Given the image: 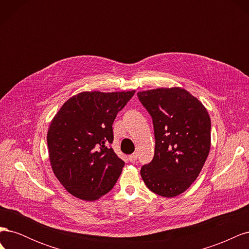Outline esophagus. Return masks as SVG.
<instances>
[{
    "instance_id": "obj_1",
    "label": "esophagus",
    "mask_w": 249,
    "mask_h": 249,
    "mask_svg": "<svg viewBox=\"0 0 249 249\" xmlns=\"http://www.w3.org/2000/svg\"><path fill=\"white\" fill-rule=\"evenodd\" d=\"M129 160H130V162L134 163L135 161L137 160V154H136V153H134V154L130 155V157H129Z\"/></svg>"
}]
</instances>
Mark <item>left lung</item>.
<instances>
[{
  "label": "left lung",
  "instance_id": "1",
  "mask_svg": "<svg viewBox=\"0 0 249 249\" xmlns=\"http://www.w3.org/2000/svg\"><path fill=\"white\" fill-rule=\"evenodd\" d=\"M137 95L153 118L156 139L154 159L141 167V178L154 193L178 196L196 179L209 156V113L180 87L150 89Z\"/></svg>",
  "mask_w": 249,
  "mask_h": 249
}]
</instances>
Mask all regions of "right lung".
<instances>
[{
	"instance_id": "add662e5",
	"label": "right lung",
	"mask_w": 249,
	"mask_h": 249,
	"mask_svg": "<svg viewBox=\"0 0 249 249\" xmlns=\"http://www.w3.org/2000/svg\"><path fill=\"white\" fill-rule=\"evenodd\" d=\"M132 91H83L67 100L52 119L48 131L53 172L73 196L93 201L114 187L124 162L108 143L112 124Z\"/></svg>"
}]
</instances>
